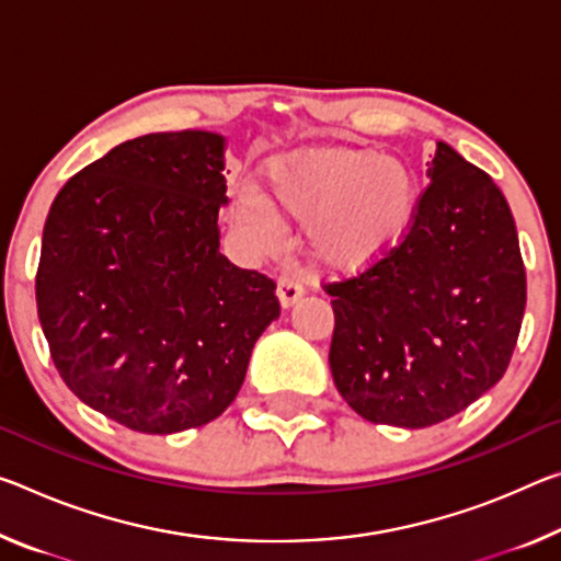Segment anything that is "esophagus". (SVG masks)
<instances>
[{"instance_id": "obj_1", "label": "esophagus", "mask_w": 561, "mask_h": 561, "mask_svg": "<svg viewBox=\"0 0 561 561\" xmlns=\"http://www.w3.org/2000/svg\"><path fill=\"white\" fill-rule=\"evenodd\" d=\"M277 297H279V305L284 309H289V307H295L301 297H305V287H301L295 277L284 274V277L277 279Z\"/></svg>"}]
</instances>
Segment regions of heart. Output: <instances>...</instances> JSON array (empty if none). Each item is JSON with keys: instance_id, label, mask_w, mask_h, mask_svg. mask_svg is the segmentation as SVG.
<instances>
[{"instance_id": "1", "label": "heart", "mask_w": 561, "mask_h": 561, "mask_svg": "<svg viewBox=\"0 0 561 561\" xmlns=\"http://www.w3.org/2000/svg\"><path fill=\"white\" fill-rule=\"evenodd\" d=\"M307 221L312 252L336 270H364L402 244L416 209L414 176L394 157L332 147L277 159L264 199L247 192L239 219L264 242L277 237L272 210Z\"/></svg>"}]
</instances>
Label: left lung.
<instances>
[{"mask_svg": "<svg viewBox=\"0 0 561 561\" xmlns=\"http://www.w3.org/2000/svg\"><path fill=\"white\" fill-rule=\"evenodd\" d=\"M404 242L359 277L327 284L329 369L354 412L422 430L489 392L517 344L527 277L510 204L437 141Z\"/></svg>", "mask_w": 561, "mask_h": 561, "instance_id": "left-lung-1", "label": "left lung"}]
</instances>
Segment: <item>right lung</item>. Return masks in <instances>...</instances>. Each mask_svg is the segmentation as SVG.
I'll return each instance as SVG.
<instances>
[{"mask_svg": "<svg viewBox=\"0 0 561 561\" xmlns=\"http://www.w3.org/2000/svg\"><path fill=\"white\" fill-rule=\"evenodd\" d=\"M227 139L162 131L114 147L61 186L44 221L37 312L87 407L174 434L234 402L274 284L219 252Z\"/></svg>", "mask_w": 561, "mask_h": 561, "instance_id": "right-lung-1", "label": "right lung"}]
</instances>
